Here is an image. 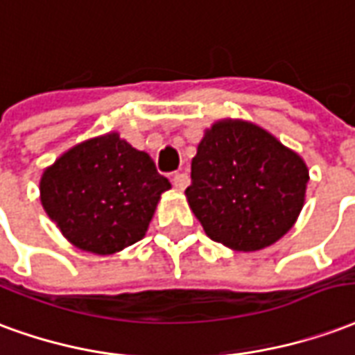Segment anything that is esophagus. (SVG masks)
Returning a JSON list of instances; mask_svg holds the SVG:
<instances>
[{"label": "esophagus", "instance_id": "obj_1", "mask_svg": "<svg viewBox=\"0 0 355 355\" xmlns=\"http://www.w3.org/2000/svg\"><path fill=\"white\" fill-rule=\"evenodd\" d=\"M172 183H174V187L178 189V191H183V189L189 185V175L185 174V172H175V174L172 175Z\"/></svg>", "mask_w": 355, "mask_h": 355}]
</instances>
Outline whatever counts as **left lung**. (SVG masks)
<instances>
[{"mask_svg":"<svg viewBox=\"0 0 355 355\" xmlns=\"http://www.w3.org/2000/svg\"><path fill=\"white\" fill-rule=\"evenodd\" d=\"M306 183L304 160L270 132L225 119L204 132L185 195L214 242L236 252H257L293 227Z\"/></svg>","mask_w":355,"mask_h":355,"instance_id":"left-lung-1","label":"left lung"}]
</instances>
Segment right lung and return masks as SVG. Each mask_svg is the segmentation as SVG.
Wrapping results in <instances>:
<instances>
[{"instance_id":"1","label":"right lung","mask_w":355,"mask_h":355,"mask_svg":"<svg viewBox=\"0 0 355 355\" xmlns=\"http://www.w3.org/2000/svg\"><path fill=\"white\" fill-rule=\"evenodd\" d=\"M170 181L117 132L68 149L41 175V204L83 252L113 255L146 236Z\"/></svg>"}]
</instances>
